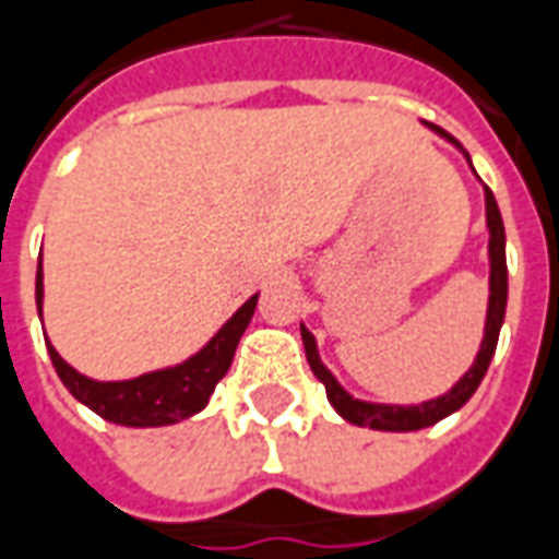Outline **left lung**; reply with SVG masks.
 <instances>
[{
    "label": "left lung",
    "instance_id": "1",
    "mask_svg": "<svg viewBox=\"0 0 559 559\" xmlns=\"http://www.w3.org/2000/svg\"><path fill=\"white\" fill-rule=\"evenodd\" d=\"M437 129L442 138H449L451 144H457L451 134H445L439 126H430ZM461 146V144H457ZM485 210H488V231H490V300H488V322H485V340H481V349L476 355V364L463 373V379L457 385L445 391L442 397L427 400V403H418V406H388V403H364V400H355L352 394H346L340 382H336L331 370L319 361V352H316V340L307 328H300V336H304V349H307V361H310V370L316 373V379L322 382L324 391H328V400L334 406L336 413L343 415L346 421L358 427H370V430H397V433H406V430H421V427H430L442 421L445 415L457 413L466 400L476 394V388L481 385V379L488 373V364L497 352V340H500L502 316H506V298H509V271H506V228H502L500 207H497V198L490 195V189H485Z\"/></svg>",
    "mask_w": 559,
    "mask_h": 559
}]
</instances>
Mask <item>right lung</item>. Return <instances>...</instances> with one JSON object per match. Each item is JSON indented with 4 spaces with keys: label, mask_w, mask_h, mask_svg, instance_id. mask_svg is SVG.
<instances>
[{
    "label": "right lung",
    "mask_w": 559,
    "mask_h": 559,
    "mask_svg": "<svg viewBox=\"0 0 559 559\" xmlns=\"http://www.w3.org/2000/svg\"><path fill=\"white\" fill-rule=\"evenodd\" d=\"M41 298H45V283H41V261H38V276H35L38 316H41ZM255 300H259V295H252L219 328V334L213 336L207 346L198 355H192L189 361L168 367V370L138 376V379H126V382L86 379V376L78 373L74 367L62 361L53 346H47V352H50V361L57 367L62 385L69 388L83 406H90L102 418L126 427L177 425V421H183L189 415L201 413L207 406L216 382L228 373L237 343H240V336H243L249 319L255 312Z\"/></svg>",
    "instance_id": "1"
}]
</instances>
